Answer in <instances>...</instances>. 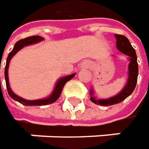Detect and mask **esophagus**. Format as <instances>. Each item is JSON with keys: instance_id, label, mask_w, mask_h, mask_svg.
<instances>
[{"instance_id": "obj_1", "label": "esophagus", "mask_w": 149, "mask_h": 149, "mask_svg": "<svg viewBox=\"0 0 149 149\" xmlns=\"http://www.w3.org/2000/svg\"><path fill=\"white\" fill-rule=\"evenodd\" d=\"M81 67H84V68H87V65H86V64H81Z\"/></svg>"}]
</instances>
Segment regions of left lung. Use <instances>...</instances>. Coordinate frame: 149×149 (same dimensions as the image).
I'll use <instances>...</instances> for the list:
<instances>
[{
	"instance_id": "8db88e82",
	"label": "left lung",
	"mask_w": 149,
	"mask_h": 149,
	"mask_svg": "<svg viewBox=\"0 0 149 149\" xmlns=\"http://www.w3.org/2000/svg\"><path fill=\"white\" fill-rule=\"evenodd\" d=\"M115 38L117 40L116 46L117 48L123 54L127 56L129 64H128V72H127V80L124 87L120 91V93L113 96L112 97L106 99H97L94 95V90L92 87L90 89V99L95 104H98L102 106H111L113 104L119 103L122 101L126 99L128 96H130L133 90L135 89L137 81H138V75H139V66L137 62V55L136 52L132 47L129 40L125 36L115 34Z\"/></svg>"
}]
</instances>
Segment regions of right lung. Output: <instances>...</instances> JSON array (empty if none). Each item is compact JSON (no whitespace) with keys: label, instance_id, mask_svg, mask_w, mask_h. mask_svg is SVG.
<instances>
[{"label":"right lung","instance_id":"right-lung-1","mask_svg":"<svg viewBox=\"0 0 149 149\" xmlns=\"http://www.w3.org/2000/svg\"><path fill=\"white\" fill-rule=\"evenodd\" d=\"M44 40V38L42 36H30V37H26L25 39L22 40H20L16 42L14 46V47L12 49V51L9 53V55L7 56V59H6V68H5V79H6V87H7V92L8 94L10 95V97L14 99L15 101L19 102L20 103H22L25 106H33V105H38V106H42V105H47V104H51V103H53L54 102L57 100L60 97V95L62 93V88L64 87V85L68 82V81H70L72 78L74 77V76L76 73L73 74L68 75L66 77H62L61 78H59L56 83L54 89L52 91V93L49 95L48 97H45V98H42V99H37V100H26V99H24L22 97H19L18 95H16V93H14L11 90V88L10 87V83H9V77H8V68H9V64H10V60L11 58L16 55V53L23 47H27L30 45H32V44H36L38 42H42Z\"/></svg>","mask_w":149,"mask_h":149}]
</instances>
